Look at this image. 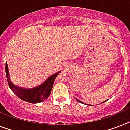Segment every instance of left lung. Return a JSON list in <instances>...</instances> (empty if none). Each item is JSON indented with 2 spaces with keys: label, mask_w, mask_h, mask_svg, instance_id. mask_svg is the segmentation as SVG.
Returning <instances> with one entry per match:
<instances>
[{
  "label": "left lung",
  "mask_w": 130,
  "mask_h": 130,
  "mask_svg": "<svg viewBox=\"0 0 130 130\" xmlns=\"http://www.w3.org/2000/svg\"><path fill=\"white\" fill-rule=\"evenodd\" d=\"M76 100H77V99H76ZM107 100H105V101H104V102H102V103H104V102H106V101H107ZM77 101H78V102H80V103H83V102H81V101H80V100H77ZM84 104H85V105H87V103H84Z\"/></svg>",
  "instance_id": "obj_1"
}]
</instances>
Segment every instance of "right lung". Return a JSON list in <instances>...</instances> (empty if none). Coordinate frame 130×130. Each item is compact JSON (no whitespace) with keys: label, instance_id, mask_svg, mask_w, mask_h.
<instances>
[{"label":"right lung","instance_id":"1","mask_svg":"<svg viewBox=\"0 0 130 130\" xmlns=\"http://www.w3.org/2000/svg\"><path fill=\"white\" fill-rule=\"evenodd\" d=\"M5 71L7 75V82L10 89L21 100L30 103H37L43 102L49 97L52 90L55 79L61 71H58L55 74L48 77L42 84L33 88H25L17 86L12 83L9 77L8 67L7 63L5 65Z\"/></svg>","mask_w":130,"mask_h":130}]
</instances>
